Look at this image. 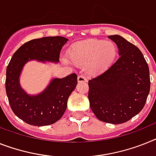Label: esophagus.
<instances>
[{
  "label": "esophagus",
  "mask_w": 156,
  "mask_h": 156,
  "mask_svg": "<svg viewBox=\"0 0 156 156\" xmlns=\"http://www.w3.org/2000/svg\"><path fill=\"white\" fill-rule=\"evenodd\" d=\"M78 82H79V83L86 82H87V78H86L84 75H79L78 77Z\"/></svg>",
  "instance_id": "1"
}]
</instances>
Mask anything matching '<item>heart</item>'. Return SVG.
I'll return each mask as SVG.
<instances>
[{
  "mask_svg": "<svg viewBox=\"0 0 156 156\" xmlns=\"http://www.w3.org/2000/svg\"><path fill=\"white\" fill-rule=\"evenodd\" d=\"M118 55L117 46L112 41L90 40L76 44L67 52L70 63L79 67L88 66L91 74L106 71Z\"/></svg>",
  "mask_w": 156,
  "mask_h": 156,
  "instance_id": "heart-1",
  "label": "heart"
}]
</instances>
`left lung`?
Here are the masks:
<instances>
[{
  "mask_svg": "<svg viewBox=\"0 0 156 156\" xmlns=\"http://www.w3.org/2000/svg\"><path fill=\"white\" fill-rule=\"evenodd\" d=\"M108 38L117 45L120 58L106 71L89 81L88 98L98 120L118 125L142 110L151 82L140 50L118 35Z\"/></svg>",
  "mask_w": 156,
  "mask_h": 156,
  "instance_id": "obj_1",
  "label": "left lung"
}]
</instances>
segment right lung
<instances>
[{"mask_svg":"<svg viewBox=\"0 0 156 156\" xmlns=\"http://www.w3.org/2000/svg\"><path fill=\"white\" fill-rule=\"evenodd\" d=\"M68 39L49 36L27 42L14 53L6 69L5 89L12 110L27 124L46 126L57 122L67 107V101L78 84L77 74L54 78L37 95H28L20 85L19 78L25 63L36 59L58 62L59 54Z\"/></svg>","mask_w":156,"mask_h":156,"instance_id":"obj_1","label":"right lung"}]
</instances>
